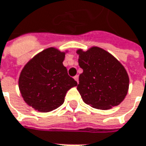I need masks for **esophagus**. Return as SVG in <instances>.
<instances>
[{
	"mask_svg": "<svg viewBox=\"0 0 146 146\" xmlns=\"http://www.w3.org/2000/svg\"><path fill=\"white\" fill-rule=\"evenodd\" d=\"M74 79H75V81H76L77 82H78V75H76V76L74 77Z\"/></svg>",
	"mask_w": 146,
	"mask_h": 146,
	"instance_id": "obj_1",
	"label": "esophagus"
}]
</instances>
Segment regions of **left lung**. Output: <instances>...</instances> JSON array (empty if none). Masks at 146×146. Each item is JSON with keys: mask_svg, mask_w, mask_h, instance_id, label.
Returning a JSON list of instances; mask_svg holds the SVG:
<instances>
[{"mask_svg": "<svg viewBox=\"0 0 146 146\" xmlns=\"http://www.w3.org/2000/svg\"><path fill=\"white\" fill-rule=\"evenodd\" d=\"M78 64L83 69L78 90L84 103L94 108L108 110L118 106L126 97L129 78L122 64L98 47L78 49Z\"/></svg>", "mask_w": 146, "mask_h": 146, "instance_id": "obj_1", "label": "left lung"}]
</instances>
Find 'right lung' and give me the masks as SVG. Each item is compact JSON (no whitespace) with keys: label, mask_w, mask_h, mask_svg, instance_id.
Returning a JSON list of instances; mask_svg holds the SVG:
<instances>
[{"label":"right lung","mask_w":146,"mask_h":146,"mask_svg":"<svg viewBox=\"0 0 146 146\" xmlns=\"http://www.w3.org/2000/svg\"><path fill=\"white\" fill-rule=\"evenodd\" d=\"M65 52L49 48L35 55L23 68L18 87L24 101L40 112H48L64 103L68 90L78 83L63 64Z\"/></svg>","instance_id":"right-lung-1"}]
</instances>
